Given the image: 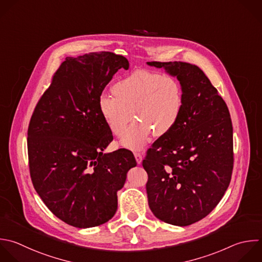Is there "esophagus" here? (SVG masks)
Listing matches in <instances>:
<instances>
[{"mask_svg":"<svg viewBox=\"0 0 262 262\" xmlns=\"http://www.w3.org/2000/svg\"><path fill=\"white\" fill-rule=\"evenodd\" d=\"M134 157L136 159L137 164H141V162H142V155H141V152L140 151H134Z\"/></svg>","mask_w":262,"mask_h":262,"instance_id":"1","label":"esophagus"}]
</instances>
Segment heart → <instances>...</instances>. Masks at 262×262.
I'll return each instance as SVG.
<instances>
[{"label": "heart", "mask_w": 262, "mask_h": 262, "mask_svg": "<svg viewBox=\"0 0 262 262\" xmlns=\"http://www.w3.org/2000/svg\"><path fill=\"white\" fill-rule=\"evenodd\" d=\"M113 92L99 96V113L114 135L123 134L121 144L130 149L141 148L154 132L158 136L169 133L183 111L182 86L169 75L136 70L119 80ZM132 111L138 120L125 132Z\"/></svg>", "instance_id": "obj_1"}]
</instances>
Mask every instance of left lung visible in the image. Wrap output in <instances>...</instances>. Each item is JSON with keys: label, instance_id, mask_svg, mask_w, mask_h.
<instances>
[{"label": "left lung", "instance_id": "obj_1", "mask_svg": "<svg viewBox=\"0 0 262 262\" xmlns=\"http://www.w3.org/2000/svg\"><path fill=\"white\" fill-rule=\"evenodd\" d=\"M176 77L183 90L181 117L147 150L148 206L178 226L206 217L226 191L233 167L232 125L226 103L204 72L181 62H146Z\"/></svg>", "mask_w": 262, "mask_h": 262}]
</instances>
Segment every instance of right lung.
Wrapping results in <instances>:
<instances>
[{
	"label": "right lung",
	"instance_id": "obj_1",
	"mask_svg": "<svg viewBox=\"0 0 262 262\" xmlns=\"http://www.w3.org/2000/svg\"><path fill=\"white\" fill-rule=\"evenodd\" d=\"M129 61L112 52L67 57L39 100L28 131L30 172L48 209L66 223L88 228L107 222L128 171L137 165L132 151L104 149L113 133L98 98Z\"/></svg>",
	"mask_w": 262,
	"mask_h": 262
}]
</instances>
